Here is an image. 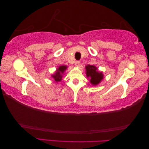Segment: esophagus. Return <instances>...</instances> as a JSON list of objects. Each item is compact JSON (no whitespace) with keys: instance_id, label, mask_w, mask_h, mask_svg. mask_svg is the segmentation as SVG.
Masks as SVG:
<instances>
[{"instance_id":"1","label":"esophagus","mask_w":149,"mask_h":149,"mask_svg":"<svg viewBox=\"0 0 149 149\" xmlns=\"http://www.w3.org/2000/svg\"><path fill=\"white\" fill-rule=\"evenodd\" d=\"M80 65V61H79V60H77V61L75 62V65L76 66H79Z\"/></svg>"}]
</instances>
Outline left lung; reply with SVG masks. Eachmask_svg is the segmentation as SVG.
Segmentation results:
<instances>
[{
  "mask_svg": "<svg viewBox=\"0 0 149 149\" xmlns=\"http://www.w3.org/2000/svg\"><path fill=\"white\" fill-rule=\"evenodd\" d=\"M86 74L87 77L90 78V82L93 86H96L104 78L102 72L98 71V69L94 65H87L86 67Z\"/></svg>",
  "mask_w": 149,
  "mask_h": 149,
  "instance_id": "obj_1",
  "label": "left lung"
}]
</instances>
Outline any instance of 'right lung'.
<instances>
[{
    "mask_svg": "<svg viewBox=\"0 0 149 149\" xmlns=\"http://www.w3.org/2000/svg\"><path fill=\"white\" fill-rule=\"evenodd\" d=\"M67 68L68 67L66 65H61L58 67V68L57 69L55 73L52 75V77L54 78V81L58 82V81H60L62 80V74H63V72L66 70Z\"/></svg>",
    "mask_w": 149,
    "mask_h": 149,
    "instance_id": "right-lung-1",
    "label": "right lung"
}]
</instances>
